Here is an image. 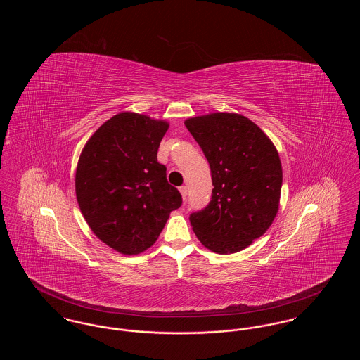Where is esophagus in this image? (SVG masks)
<instances>
[{"instance_id": "1", "label": "esophagus", "mask_w": 360, "mask_h": 360, "mask_svg": "<svg viewBox=\"0 0 360 360\" xmlns=\"http://www.w3.org/2000/svg\"><path fill=\"white\" fill-rule=\"evenodd\" d=\"M179 193H181V195H182V198H184V201H185L186 197H188V188H186V186H181V188H179Z\"/></svg>"}]
</instances>
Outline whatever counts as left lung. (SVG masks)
Listing matches in <instances>:
<instances>
[{
	"label": "left lung",
	"mask_w": 360,
	"mask_h": 360,
	"mask_svg": "<svg viewBox=\"0 0 360 360\" xmlns=\"http://www.w3.org/2000/svg\"><path fill=\"white\" fill-rule=\"evenodd\" d=\"M185 125L205 154L214 186L209 205L190 214L193 231L216 254L239 252L266 233L278 213L279 154L254 121L238 113L190 117Z\"/></svg>",
	"instance_id": "1"
}]
</instances>
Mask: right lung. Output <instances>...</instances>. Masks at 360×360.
<instances>
[{"instance_id":"add662e5","label":"right lung","mask_w":360,"mask_h":360,"mask_svg":"<svg viewBox=\"0 0 360 360\" xmlns=\"http://www.w3.org/2000/svg\"><path fill=\"white\" fill-rule=\"evenodd\" d=\"M169 127L167 121L121 112L91 135L79 156V209L93 233L124 255L150 248L182 204L156 156Z\"/></svg>"}]
</instances>
